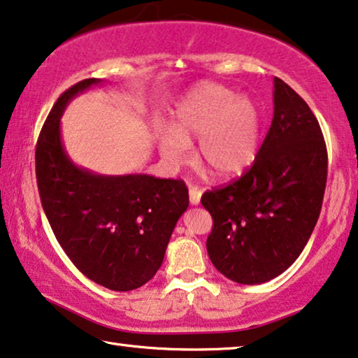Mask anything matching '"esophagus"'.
Returning a JSON list of instances; mask_svg holds the SVG:
<instances>
[{
    "label": "esophagus",
    "instance_id": "obj_1",
    "mask_svg": "<svg viewBox=\"0 0 358 358\" xmlns=\"http://www.w3.org/2000/svg\"><path fill=\"white\" fill-rule=\"evenodd\" d=\"M201 194L202 191L197 188V186H189V202L193 206H197L201 202Z\"/></svg>",
    "mask_w": 358,
    "mask_h": 358
}]
</instances>
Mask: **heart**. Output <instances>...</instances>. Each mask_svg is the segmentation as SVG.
Returning <instances> with one entry per match:
<instances>
[{"label": "heart", "mask_w": 358, "mask_h": 358, "mask_svg": "<svg viewBox=\"0 0 358 358\" xmlns=\"http://www.w3.org/2000/svg\"><path fill=\"white\" fill-rule=\"evenodd\" d=\"M199 140V162L217 180H231L254 164L260 146V114L248 96L217 83H201L180 99L172 128L159 135V151L173 165L189 159Z\"/></svg>", "instance_id": "heart-1"}]
</instances>
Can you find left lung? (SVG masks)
Masks as SVG:
<instances>
[{"instance_id":"8db88e82","label":"left lung","mask_w":358,"mask_h":358,"mask_svg":"<svg viewBox=\"0 0 358 358\" xmlns=\"http://www.w3.org/2000/svg\"><path fill=\"white\" fill-rule=\"evenodd\" d=\"M273 82V120L254 164L201 197L213 218L212 264L241 285L270 281L294 264L327 188L328 152L317 117L289 85Z\"/></svg>"}]
</instances>
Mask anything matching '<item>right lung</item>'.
I'll return each instance as SVG.
<instances>
[{
    "label": "right lung",
    "mask_w": 358,
    "mask_h": 358,
    "mask_svg": "<svg viewBox=\"0 0 358 358\" xmlns=\"http://www.w3.org/2000/svg\"><path fill=\"white\" fill-rule=\"evenodd\" d=\"M101 82L85 78L52 106L36 141V185L52 233L72 264L110 291H131L161 268L189 197L183 180L106 177L69 159L61 141L62 112L73 96Z\"/></svg>",
    "instance_id": "right-lung-1"
}]
</instances>
